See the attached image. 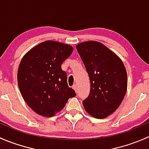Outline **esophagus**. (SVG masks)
<instances>
[{"label":"esophagus","mask_w":149,"mask_h":149,"mask_svg":"<svg viewBox=\"0 0 149 149\" xmlns=\"http://www.w3.org/2000/svg\"><path fill=\"white\" fill-rule=\"evenodd\" d=\"M72 88L76 91V92H77V86H76V85H73V86H72Z\"/></svg>","instance_id":"1"}]
</instances>
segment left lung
Returning <instances> with one entry per match:
<instances>
[{"instance_id":"1","label":"left lung","mask_w":149,"mask_h":149,"mask_svg":"<svg viewBox=\"0 0 149 149\" xmlns=\"http://www.w3.org/2000/svg\"><path fill=\"white\" fill-rule=\"evenodd\" d=\"M89 76V95L83 101L86 111L102 119L120 105L127 86L125 67L120 58L102 43L88 41L76 45Z\"/></svg>"}]
</instances>
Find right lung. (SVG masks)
<instances>
[{
  "instance_id": "obj_1",
  "label": "right lung",
  "mask_w": 149,
  "mask_h": 149,
  "mask_svg": "<svg viewBox=\"0 0 149 149\" xmlns=\"http://www.w3.org/2000/svg\"><path fill=\"white\" fill-rule=\"evenodd\" d=\"M69 45L43 42L26 53L17 73L19 90L33 111L44 117H52L63 109L76 92L67 83L63 62L73 52Z\"/></svg>"
}]
</instances>
